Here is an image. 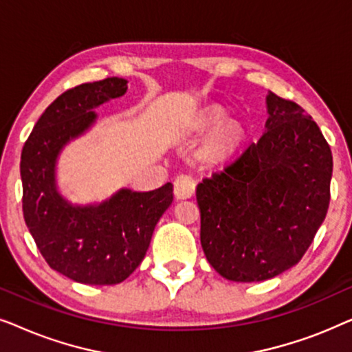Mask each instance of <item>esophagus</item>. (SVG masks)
I'll return each instance as SVG.
<instances>
[{
	"instance_id": "1",
	"label": "esophagus",
	"mask_w": 352,
	"mask_h": 352,
	"mask_svg": "<svg viewBox=\"0 0 352 352\" xmlns=\"http://www.w3.org/2000/svg\"><path fill=\"white\" fill-rule=\"evenodd\" d=\"M195 192V181L190 175H179L175 179L176 199H189Z\"/></svg>"
}]
</instances>
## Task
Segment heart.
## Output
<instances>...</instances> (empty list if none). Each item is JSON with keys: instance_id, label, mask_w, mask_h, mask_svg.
I'll list each match as a JSON object with an SVG mask.
<instances>
[{"instance_id": "obj_1", "label": "heart", "mask_w": 352, "mask_h": 352, "mask_svg": "<svg viewBox=\"0 0 352 352\" xmlns=\"http://www.w3.org/2000/svg\"><path fill=\"white\" fill-rule=\"evenodd\" d=\"M224 120V113L218 109L208 110L204 117L200 118L199 124L205 129H213L219 126ZM240 138H242V131H240L239 126L235 124H223L216 131L211 134L208 139V144H206V148L211 155H224L232 151V148L240 142Z\"/></svg>"}]
</instances>
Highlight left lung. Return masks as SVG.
Listing matches in <instances>:
<instances>
[{"label":"left lung","mask_w":352,"mask_h":352,"mask_svg":"<svg viewBox=\"0 0 352 352\" xmlns=\"http://www.w3.org/2000/svg\"><path fill=\"white\" fill-rule=\"evenodd\" d=\"M266 131L197 186L200 242L234 282H261L301 261L330 204L333 158L306 110L267 94Z\"/></svg>","instance_id":"1"}]
</instances>
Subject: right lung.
<instances>
[{
    "label": "right lung",
    "instance_id": "obj_1",
    "mask_svg": "<svg viewBox=\"0 0 352 352\" xmlns=\"http://www.w3.org/2000/svg\"><path fill=\"white\" fill-rule=\"evenodd\" d=\"M126 80L83 83L62 93L38 120L21 157L23 219L51 269L88 285H115L146 256L153 229L173 204V184L122 189L100 205L72 206L56 190L60 148L96 120L94 107L126 93Z\"/></svg>",
    "mask_w": 352,
    "mask_h": 352
}]
</instances>
